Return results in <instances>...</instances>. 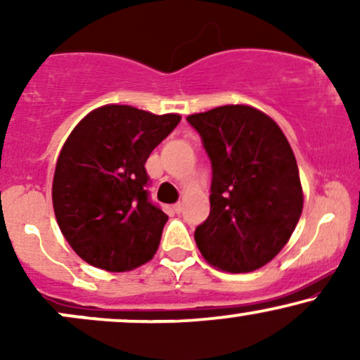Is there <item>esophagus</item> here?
I'll return each mask as SVG.
<instances>
[{
  "instance_id": "1",
  "label": "esophagus",
  "mask_w": 360,
  "mask_h": 360,
  "mask_svg": "<svg viewBox=\"0 0 360 360\" xmlns=\"http://www.w3.org/2000/svg\"><path fill=\"white\" fill-rule=\"evenodd\" d=\"M172 210H174L176 213H181L183 212V203H176L174 206H172Z\"/></svg>"
}]
</instances>
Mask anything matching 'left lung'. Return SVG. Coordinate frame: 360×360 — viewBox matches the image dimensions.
<instances>
[{
	"instance_id": "1",
	"label": "left lung",
	"mask_w": 360,
	"mask_h": 360,
	"mask_svg": "<svg viewBox=\"0 0 360 360\" xmlns=\"http://www.w3.org/2000/svg\"><path fill=\"white\" fill-rule=\"evenodd\" d=\"M212 162L210 217L194 240L212 266L250 272L279 254L303 210L298 164L274 120L245 105L189 115Z\"/></svg>"
}]
</instances>
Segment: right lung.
<instances>
[{
    "label": "right lung",
    "mask_w": 360,
    "mask_h": 360,
    "mask_svg": "<svg viewBox=\"0 0 360 360\" xmlns=\"http://www.w3.org/2000/svg\"><path fill=\"white\" fill-rule=\"evenodd\" d=\"M181 122L106 105L77 123L62 147L52 203L62 235L82 260L125 272L154 257L167 214L148 196L146 162Z\"/></svg>",
    "instance_id": "1"
}]
</instances>
